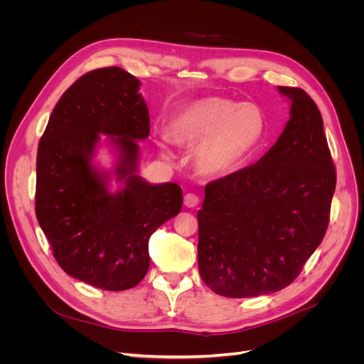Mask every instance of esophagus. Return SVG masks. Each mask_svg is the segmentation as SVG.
<instances>
[{"mask_svg":"<svg viewBox=\"0 0 364 364\" xmlns=\"http://www.w3.org/2000/svg\"><path fill=\"white\" fill-rule=\"evenodd\" d=\"M184 205L187 208H195L199 205V196L195 195V193H187L184 196Z\"/></svg>","mask_w":364,"mask_h":364,"instance_id":"esophagus-1","label":"esophagus"}]
</instances>
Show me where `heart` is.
I'll return each instance as SVG.
<instances>
[{"label": "heart", "instance_id": "obj_1", "mask_svg": "<svg viewBox=\"0 0 364 364\" xmlns=\"http://www.w3.org/2000/svg\"><path fill=\"white\" fill-rule=\"evenodd\" d=\"M267 128L262 110L254 103L227 97H203L184 106L171 121L168 137L195 147L196 165L208 176L224 174L252 153Z\"/></svg>", "mask_w": 364, "mask_h": 364}]
</instances>
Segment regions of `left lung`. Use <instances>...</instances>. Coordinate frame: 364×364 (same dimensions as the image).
I'll use <instances>...</instances> for the list:
<instances>
[{
	"mask_svg": "<svg viewBox=\"0 0 364 364\" xmlns=\"http://www.w3.org/2000/svg\"><path fill=\"white\" fill-rule=\"evenodd\" d=\"M291 119L265 155L205 186L198 211L199 273L228 298L272 294L291 284L328 230L336 169L321 113L302 88Z\"/></svg>",
	"mask_w": 364,
	"mask_h": 364,
	"instance_id": "1",
	"label": "left lung"
}]
</instances>
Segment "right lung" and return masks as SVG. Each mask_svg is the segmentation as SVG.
I'll return each mask as SVG.
<instances>
[{
    "label": "right lung",
    "mask_w": 364,
    "mask_h": 364,
    "mask_svg": "<svg viewBox=\"0 0 364 364\" xmlns=\"http://www.w3.org/2000/svg\"><path fill=\"white\" fill-rule=\"evenodd\" d=\"M140 81L118 66L87 72L55 105L38 144L35 214L55 261L69 276L105 291L139 284L150 264L149 239L183 206L176 183L149 184L137 171L139 146L150 132ZM100 133L122 155L126 186L112 196L90 165Z\"/></svg>",
    "instance_id": "add662e5"
}]
</instances>
